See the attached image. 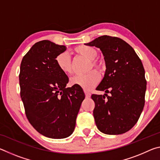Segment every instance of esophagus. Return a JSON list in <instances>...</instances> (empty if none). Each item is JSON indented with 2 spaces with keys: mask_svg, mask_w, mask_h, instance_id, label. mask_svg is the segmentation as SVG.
<instances>
[{
  "mask_svg": "<svg viewBox=\"0 0 160 160\" xmlns=\"http://www.w3.org/2000/svg\"><path fill=\"white\" fill-rule=\"evenodd\" d=\"M85 97L86 98H90L91 96V94L88 91H85Z\"/></svg>",
  "mask_w": 160,
  "mask_h": 160,
  "instance_id": "esophagus-1",
  "label": "esophagus"
}]
</instances>
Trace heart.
Instances as JSON below:
<instances>
[{"instance_id":"1","label":"heart","mask_w":160,"mask_h":160,"mask_svg":"<svg viewBox=\"0 0 160 160\" xmlns=\"http://www.w3.org/2000/svg\"><path fill=\"white\" fill-rule=\"evenodd\" d=\"M74 53L82 56L88 59H90V64L89 70L92 68L99 72L104 70L105 65L102 60L96 58L97 51L92 47L86 45L78 46L73 49ZM56 64L58 68L66 75H70L72 72V62L70 56L66 52L61 53L56 57ZM101 77L95 70L90 71L85 75H77L70 78V82L72 85H75L82 88L85 90H90L99 82Z\"/></svg>"}]
</instances>
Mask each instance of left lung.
Listing matches in <instances>:
<instances>
[{
    "mask_svg": "<svg viewBox=\"0 0 160 160\" xmlns=\"http://www.w3.org/2000/svg\"><path fill=\"white\" fill-rule=\"evenodd\" d=\"M85 44L100 48L107 68L96 88L106 94L91 96L95 104L93 116L97 128L108 135L124 133L138 122L145 105L147 82L141 60L118 37L103 35Z\"/></svg>",
    "mask_w": 160,
    "mask_h": 160,
    "instance_id": "obj_1",
    "label": "left lung"
}]
</instances>
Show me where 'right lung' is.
I'll return each mask as SVG.
<instances>
[{"label": "right lung", "instance_id": "right-lung-1", "mask_svg": "<svg viewBox=\"0 0 160 160\" xmlns=\"http://www.w3.org/2000/svg\"><path fill=\"white\" fill-rule=\"evenodd\" d=\"M66 50V46L48 40L37 42L22 60L19 75L29 122L40 134L53 139L72 133L85 97L80 87L66 88L68 78L56 66V57Z\"/></svg>", "mask_w": 160, "mask_h": 160}]
</instances>
